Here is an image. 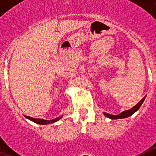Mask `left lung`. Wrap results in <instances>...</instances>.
Masks as SVG:
<instances>
[{"label": "left lung", "mask_w": 156, "mask_h": 156, "mask_svg": "<svg viewBox=\"0 0 156 156\" xmlns=\"http://www.w3.org/2000/svg\"><path fill=\"white\" fill-rule=\"evenodd\" d=\"M144 99H145V97L143 98L141 100L139 101L138 103H137V105L135 106H133V108H130V109L129 110H126V111H124L122 112H121L120 114H119V115H111V114H108L106 113V112H104V115H105V116H107L108 118H109V119H123V118H126V117H129L130 116V115H132V114H133L135 112H137V110L140 108V105H142V103L144 102Z\"/></svg>", "instance_id": "obj_1"}]
</instances>
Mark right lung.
Listing matches in <instances>:
<instances>
[{"label":"right lung","mask_w":156,"mask_h":156,"mask_svg":"<svg viewBox=\"0 0 156 156\" xmlns=\"http://www.w3.org/2000/svg\"><path fill=\"white\" fill-rule=\"evenodd\" d=\"M27 119H30L31 121L33 122H36V123H38V124H41V125H45V124H49V123H53V122H57L58 120L61 119L62 116L60 117H58L56 119H52V120H45V119H35V118H32L30 116H26Z\"/></svg>","instance_id":"obj_1"}]
</instances>
